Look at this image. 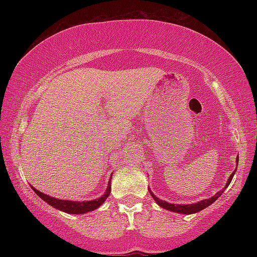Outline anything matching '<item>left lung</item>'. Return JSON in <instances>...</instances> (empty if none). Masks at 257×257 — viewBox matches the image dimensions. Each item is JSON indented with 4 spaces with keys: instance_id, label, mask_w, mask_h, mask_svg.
Wrapping results in <instances>:
<instances>
[{
    "instance_id": "obj_1",
    "label": "left lung",
    "mask_w": 257,
    "mask_h": 257,
    "mask_svg": "<svg viewBox=\"0 0 257 257\" xmlns=\"http://www.w3.org/2000/svg\"><path fill=\"white\" fill-rule=\"evenodd\" d=\"M237 162H238V158H237ZM233 175H234V173H232L231 176H229L228 181H227V184H226V187L229 184H231ZM150 193H151L152 198L156 200V203H157L159 206H162V208L167 209V210H169V211H174V213L190 215V214L198 213V211L203 210V209H205L206 206L213 204L215 200H216L221 196V194H222V191L217 192L216 194H215V196L210 197V198H209V199H203V200H200V202H198V203H194V204H172V203H168V202H166V200H162V199L157 198V197H156L155 194L151 192V191H150Z\"/></svg>"
}]
</instances>
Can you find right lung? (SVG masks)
I'll return each mask as SVG.
<instances>
[{
	"instance_id": "obj_1",
	"label": "right lung",
	"mask_w": 257,
	"mask_h": 257,
	"mask_svg": "<svg viewBox=\"0 0 257 257\" xmlns=\"http://www.w3.org/2000/svg\"><path fill=\"white\" fill-rule=\"evenodd\" d=\"M111 181H108V186L106 188V192L102 194L100 198L93 199V200H87V202H75V200H65V199H58L54 198V197L48 196V194H44L43 192H40V191L36 190L31 186V188L34 190V192L37 194L40 198H42L44 202L48 203L49 205L54 206L55 209H59V210L64 211V213L67 214H84L88 213V211H93L95 209H98L102 203L105 202L106 198L110 196L111 192Z\"/></svg>"
}]
</instances>
